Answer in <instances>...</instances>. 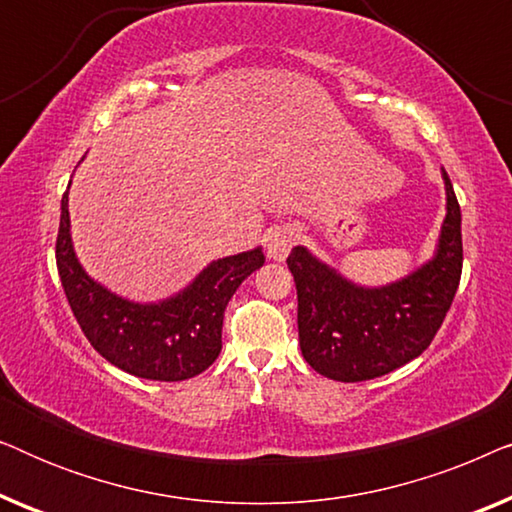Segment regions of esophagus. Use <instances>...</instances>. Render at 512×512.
I'll return each mask as SVG.
<instances>
[{
	"mask_svg": "<svg viewBox=\"0 0 512 512\" xmlns=\"http://www.w3.org/2000/svg\"><path fill=\"white\" fill-rule=\"evenodd\" d=\"M298 230L293 226H277L272 228L268 237H265V251H268V258L272 261H284L289 256L293 244H296Z\"/></svg>",
	"mask_w": 512,
	"mask_h": 512,
	"instance_id": "34e87169",
	"label": "esophagus"
}]
</instances>
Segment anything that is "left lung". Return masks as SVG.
<instances>
[{
	"label": "left lung",
	"instance_id": "left-lung-1",
	"mask_svg": "<svg viewBox=\"0 0 512 512\" xmlns=\"http://www.w3.org/2000/svg\"><path fill=\"white\" fill-rule=\"evenodd\" d=\"M445 219L429 261L389 284L363 286L298 244L286 258L298 291L303 359L338 382L375 380L417 359L459 289L461 209L443 170Z\"/></svg>",
	"mask_w": 512,
	"mask_h": 512
}]
</instances>
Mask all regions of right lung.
Listing matches in <instances>:
<instances>
[{
    "instance_id": "obj_1",
    "label": "right lung",
    "mask_w": 512,
    "mask_h": 512,
    "mask_svg": "<svg viewBox=\"0 0 512 512\" xmlns=\"http://www.w3.org/2000/svg\"><path fill=\"white\" fill-rule=\"evenodd\" d=\"M69 186L60 202L55 258L69 307L90 345L111 366L142 380L181 382L207 370L221 352L228 300L265 263L263 249L216 258L184 289L156 303L123 298L90 277L76 256Z\"/></svg>"
}]
</instances>
